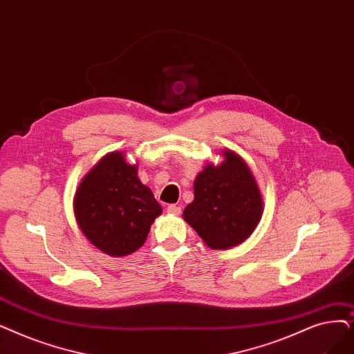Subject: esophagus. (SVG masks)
Here are the masks:
<instances>
[{"label": "esophagus", "mask_w": 354, "mask_h": 354, "mask_svg": "<svg viewBox=\"0 0 354 354\" xmlns=\"http://www.w3.org/2000/svg\"><path fill=\"white\" fill-rule=\"evenodd\" d=\"M166 211L169 212V214H172V215H179L180 214V207H178V205H169L167 208H166Z\"/></svg>", "instance_id": "34e87169"}]
</instances>
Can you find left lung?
<instances>
[{"label": "left lung", "mask_w": 354, "mask_h": 354, "mask_svg": "<svg viewBox=\"0 0 354 354\" xmlns=\"http://www.w3.org/2000/svg\"><path fill=\"white\" fill-rule=\"evenodd\" d=\"M220 165L208 163L194 180V201L185 220L214 250L248 240L263 214V199L249 165L236 151L223 150Z\"/></svg>", "instance_id": "obj_1"}]
</instances>
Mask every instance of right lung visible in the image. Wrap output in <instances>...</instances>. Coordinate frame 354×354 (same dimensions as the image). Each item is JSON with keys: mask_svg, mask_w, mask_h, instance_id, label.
<instances>
[{"mask_svg": "<svg viewBox=\"0 0 354 354\" xmlns=\"http://www.w3.org/2000/svg\"><path fill=\"white\" fill-rule=\"evenodd\" d=\"M124 151H110L84 176L73 196L76 224L98 250L111 257L134 253L162 214Z\"/></svg>", "mask_w": 354, "mask_h": 354, "instance_id": "add662e5", "label": "right lung"}]
</instances>
